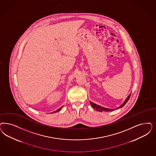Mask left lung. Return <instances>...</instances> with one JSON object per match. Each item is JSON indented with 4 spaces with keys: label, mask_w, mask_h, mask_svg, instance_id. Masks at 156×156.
<instances>
[{
    "label": "left lung",
    "mask_w": 156,
    "mask_h": 156,
    "mask_svg": "<svg viewBox=\"0 0 156 156\" xmlns=\"http://www.w3.org/2000/svg\"><path fill=\"white\" fill-rule=\"evenodd\" d=\"M130 95H131V94H129V96L126 98V100H124V101L123 103L120 106H119V107L116 108V109H118L119 108H120L123 107L124 105L127 103V102L129 101V98L130 97ZM90 105H91L92 107L94 108L96 110H97L98 111H100V112H102V111L110 112V111H113L115 110V109H109V108H107L102 107H101V106H100V105H97L96 104L93 103V102H91V101H90Z\"/></svg>",
    "instance_id": "8db88e82"
}]
</instances>
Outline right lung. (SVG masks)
<instances>
[{"label":"right lung","instance_id":"right-lung-1","mask_svg":"<svg viewBox=\"0 0 156 156\" xmlns=\"http://www.w3.org/2000/svg\"><path fill=\"white\" fill-rule=\"evenodd\" d=\"M63 107V106H62V107L60 108H59V109H57V110H56V111H54V112H52V113H55V112H59V111H60V110H61V109H62V108Z\"/></svg>","mask_w":156,"mask_h":156}]
</instances>
